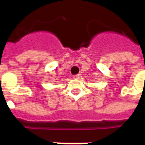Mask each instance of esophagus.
<instances>
[{"label": "esophagus", "mask_w": 145, "mask_h": 145, "mask_svg": "<svg viewBox=\"0 0 145 145\" xmlns=\"http://www.w3.org/2000/svg\"><path fill=\"white\" fill-rule=\"evenodd\" d=\"M80 77H81V74H75V75L73 76V78L79 79L80 78Z\"/></svg>", "instance_id": "34e87169"}]
</instances>
